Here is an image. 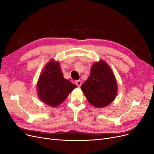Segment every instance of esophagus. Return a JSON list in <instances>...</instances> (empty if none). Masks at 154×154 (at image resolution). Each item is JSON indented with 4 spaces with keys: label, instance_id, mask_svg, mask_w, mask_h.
<instances>
[{
    "label": "esophagus",
    "instance_id": "obj_1",
    "mask_svg": "<svg viewBox=\"0 0 154 154\" xmlns=\"http://www.w3.org/2000/svg\"><path fill=\"white\" fill-rule=\"evenodd\" d=\"M75 83H76V85L78 87H80L81 86V85H82V82H81L80 80H76V81L75 82Z\"/></svg>",
    "mask_w": 154,
    "mask_h": 154
}]
</instances>
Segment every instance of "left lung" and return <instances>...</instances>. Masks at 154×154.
I'll use <instances>...</instances> for the list:
<instances>
[{"label": "left lung", "instance_id": "obj_1", "mask_svg": "<svg viewBox=\"0 0 154 154\" xmlns=\"http://www.w3.org/2000/svg\"><path fill=\"white\" fill-rule=\"evenodd\" d=\"M88 102L96 108H103L112 102L118 92L114 74L106 62L100 60L92 64L90 76L81 85Z\"/></svg>", "mask_w": 154, "mask_h": 154}]
</instances>
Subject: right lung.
<instances>
[{
	"label": "right lung",
	"mask_w": 154,
	"mask_h": 154,
	"mask_svg": "<svg viewBox=\"0 0 154 154\" xmlns=\"http://www.w3.org/2000/svg\"><path fill=\"white\" fill-rule=\"evenodd\" d=\"M75 88L76 85L63 78L60 62L54 59L45 65L36 84L39 99L52 107L63 103Z\"/></svg>",
	"instance_id": "add662e5"
}]
</instances>
